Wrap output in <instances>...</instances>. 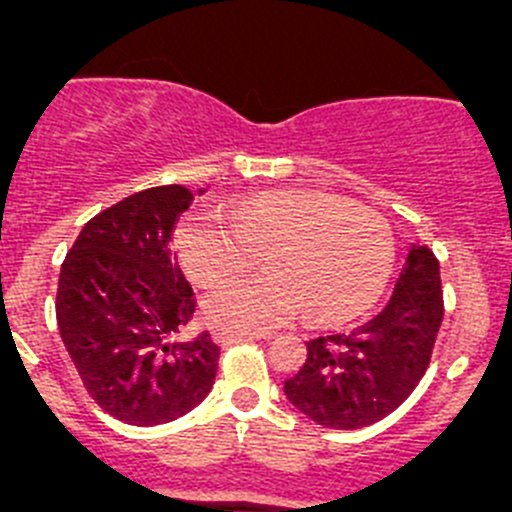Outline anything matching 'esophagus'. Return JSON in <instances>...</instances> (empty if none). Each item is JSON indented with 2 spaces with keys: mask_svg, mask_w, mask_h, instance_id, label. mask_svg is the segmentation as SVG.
I'll return each instance as SVG.
<instances>
[{
  "mask_svg": "<svg viewBox=\"0 0 512 512\" xmlns=\"http://www.w3.org/2000/svg\"><path fill=\"white\" fill-rule=\"evenodd\" d=\"M263 338V333H251V331H219L216 333V341L221 346H231V343H246V341H258Z\"/></svg>",
  "mask_w": 512,
  "mask_h": 512,
  "instance_id": "obj_1",
  "label": "esophagus"
}]
</instances>
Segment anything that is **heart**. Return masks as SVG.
Returning a JSON list of instances; mask_svg holds the SVG:
<instances>
[{"mask_svg":"<svg viewBox=\"0 0 512 512\" xmlns=\"http://www.w3.org/2000/svg\"><path fill=\"white\" fill-rule=\"evenodd\" d=\"M174 246L204 286L268 249V273L231 278L206 298L209 321L239 331L281 326L306 308L318 323L361 316L386 288L396 251L381 216L321 191H261L226 214L196 209L176 226Z\"/></svg>","mask_w":512,"mask_h":512,"instance_id":"heart-1","label":"heart"}]
</instances>
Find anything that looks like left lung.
<instances>
[{"instance_id": "1", "label": "left lung", "mask_w": 512, "mask_h": 512, "mask_svg": "<svg viewBox=\"0 0 512 512\" xmlns=\"http://www.w3.org/2000/svg\"><path fill=\"white\" fill-rule=\"evenodd\" d=\"M440 321V263L426 244H413L383 311L356 331L308 341L306 363L283 393L323 428L371 426L421 383Z\"/></svg>"}]
</instances>
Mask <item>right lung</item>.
Masks as SVG:
<instances>
[{
    "label": "right lung",
    "instance_id": "1",
    "mask_svg": "<svg viewBox=\"0 0 512 512\" xmlns=\"http://www.w3.org/2000/svg\"><path fill=\"white\" fill-rule=\"evenodd\" d=\"M186 186H154L86 221L62 263L57 323L96 406L131 426H159L209 396L221 348L179 333L196 298L171 254Z\"/></svg>",
    "mask_w": 512,
    "mask_h": 512
}]
</instances>
